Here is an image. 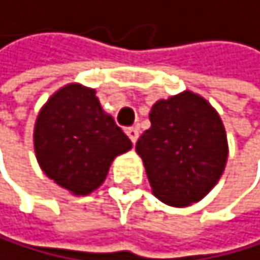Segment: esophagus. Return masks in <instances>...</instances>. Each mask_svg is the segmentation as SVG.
I'll list each match as a JSON object with an SVG mask.
<instances>
[{"mask_svg":"<svg viewBox=\"0 0 260 260\" xmlns=\"http://www.w3.org/2000/svg\"><path fill=\"white\" fill-rule=\"evenodd\" d=\"M125 133H127V137L130 138V141H132L133 144L137 143V140H138V137H140V130H138V127H130V128L125 130Z\"/></svg>","mask_w":260,"mask_h":260,"instance_id":"esophagus-1","label":"esophagus"}]
</instances>
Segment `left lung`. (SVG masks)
<instances>
[{
	"label": "left lung",
	"mask_w": 260,
	"mask_h": 260,
	"mask_svg": "<svg viewBox=\"0 0 260 260\" xmlns=\"http://www.w3.org/2000/svg\"><path fill=\"white\" fill-rule=\"evenodd\" d=\"M138 143L154 196L168 206L200 202L221 179L229 157L224 123L206 98L190 90L158 100Z\"/></svg>",
	"instance_id": "8db88e82"
}]
</instances>
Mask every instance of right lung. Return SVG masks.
I'll return each mask as SVG.
<instances>
[{
    "label": "right lung",
    "instance_id": "1",
    "mask_svg": "<svg viewBox=\"0 0 260 260\" xmlns=\"http://www.w3.org/2000/svg\"><path fill=\"white\" fill-rule=\"evenodd\" d=\"M33 146L44 175L84 197L103 184L111 164L132 149V141L105 113L95 88L70 82L39 109Z\"/></svg>",
    "mask_w": 260,
    "mask_h": 260
}]
</instances>
